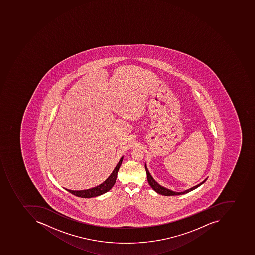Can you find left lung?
Segmentation results:
<instances>
[{
	"label": "left lung",
	"mask_w": 255,
	"mask_h": 255,
	"mask_svg": "<svg viewBox=\"0 0 255 255\" xmlns=\"http://www.w3.org/2000/svg\"><path fill=\"white\" fill-rule=\"evenodd\" d=\"M145 169H146V173H147V181H148L149 184L151 186V188H153V190H154L157 193L161 194V195H165V196H170V195H184V194L188 193V192H191L192 190L195 189V188H197L198 187L201 185V184H203V183L207 180H203V182L200 183V184H197L196 186H194L192 188H190V189L186 190L184 192H173L171 190L167 189V188H164L162 186L158 184V183L155 181V180L153 179V177H151V175L149 173L148 169H147V166L145 165Z\"/></svg>",
	"instance_id": "1"
}]
</instances>
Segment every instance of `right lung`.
Segmentation results:
<instances>
[{
	"instance_id": "1",
	"label": "right lung",
	"mask_w": 255,
	"mask_h": 255,
	"mask_svg": "<svg viewBox=\"0 0 255 255\" xmlns=\"http://www.w3.org/2000/svg\"><path fill=\"white\" fill-rule=\"evenodd\" d=\"M123 157L121 159L119 160V163L116 165V168L114 169L112 174L109 176L104 183L97 186L95 188H90L87 190H81V191H72V190H67V192H71L73 195H76L78 197L81 198H92L96 197L98 195H102V194L106 193L111 188L113 187L114 184L116 183V177H117L118 172H119V168L123 162Z\"/></svg>"
}]
</instances>
